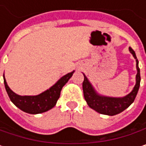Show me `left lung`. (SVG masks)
<instances>
[{
    "label": "left lung",
    "instance_id": "left-lung-1",
    "mask_svg": "<svg viewBox=\"0 0 146 146\" xmlns=\"http://www.w3.org/2000/svg\"><path fill=\"white\" fill-rule=\"evenodd\" d=\"M129 51L136 60V68H137V75H136V84L133 89V91L128 94L127 96L120 98H109V97H102L98 95L91 83L87 80L86 76H84V82L82 83V88H83V93L85 100L86 101L88 106L97 111L98 113L113 116L116 115L119 113L125 110L127 108H129L133 102L135 101L136 98L139 84H140V73H139V61L137 60L135 52L132 49V48L129 47Z\"/></svg>",
    "mask_w": 146,
    "mask_h": 146
}]
</instances>
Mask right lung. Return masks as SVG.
<instances>
[{"mask_svg":"<svg viewBox=\"0 0 146 146\" xmlns=\"http://www.w3.org/2000/svg\"><path fill=\"white\" fill-rule=\"evenodd\" d=\"M73 73L74 71L68 73L61 77L48 90L37 96H19L16 94L7 86L4 75L3 77L5 87L11 101L22 111L30 114H37L44 113L55 106L57 101L60 98L62 87L70 80Z\"/></svg>","mask_w":146,"mask_h":146,"instance_id":"1","label":"right lung"}]
</instances>
